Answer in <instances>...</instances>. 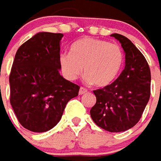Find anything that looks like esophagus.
Instances as JSON below:
<instances>
[{"label":"esophagus","mask_w":161,"mask_h":161,"mask_svg":"<svg viewBox=\"0 0 161 161\" xmlns=\"http://www.w3.org/2000/svg\"><path fill=\"white\" fill-rule=\"evenodd\" d=\"M85 93H87V90H85L83 87H81L80 89H79V91H78V95L82 96V95H84Z\"/></svg>","instance_id":"34e87169"}]
</instances>
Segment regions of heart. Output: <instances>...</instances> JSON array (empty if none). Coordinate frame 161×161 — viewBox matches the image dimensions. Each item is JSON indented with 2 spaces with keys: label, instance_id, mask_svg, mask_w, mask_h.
<instances>
[{
  "label": "heart",
  "instance_id": "b5f03b06",
  "mask_svg": "<svg viewBox=\"0 0 161 161\" xmlns=\"http://www.w3.org/2000/svg\"><path fill=\"white\" fill-rule=\"evenodd\" d=\"M124 52L118 44L91 37H83L71 44L70 53H62L59 65L63 76L70 81L80 77L97 87L114 82L124 65Z\"/></svg>",
  "mask_w": 161,
  "mask_h": 161
}]
</instances>
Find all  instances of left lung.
Returning a JSON list of instances; mask_svg holds the SVG:
<instances>
[{
  "mask_svg": "<svg viewBox=\"0 0 161 161\" xmlns=\"http://www.w3.org/2000/svg\"><path fill=\"white\" fill-rule=\"evenodd\" d=\"M125 54V68L110 85L94 90L93 121L110 132L125 131L136 125L150 97L151 73L143 54L125 36L114 33Z\"/></svg>",
  "mask_w": 161,
  "mask_h": 161,
  "instance_id": "8db88e82",
  "label": "left lung"
}]
</instances>
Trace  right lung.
Wrapping results in <instances>:
<instances>
[{
	"instance_id": "add662e5",
	"label": "right lung",
	"mask_w": 161,
	"mask_h": 161,
	"mask_svg": "<svg viewBox=\"0 0 161 161\" xmlns=\"http://www.w3.org/2000/svg\"><path fill=\"white\" fill-rule=\"evenodd\" d=\"M61 33L38 32L15 54L9 77L10 102L18 120L33 132L49 130L79 86L59 74Z\"/></svg>"
}]
</instances>
